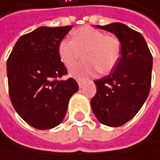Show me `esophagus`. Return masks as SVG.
<instances>
[{
    "instance_id": "1",
    "label": "esophagus",
    "mask_w": 160,
    "mask_h": 160,
    "mask_svg": "<svg viewBox=\"0 0 160 160\" xmlns=\"http://www.w3.org/2000/svg\"><path fill=\"white\" fill-rule=\"evenodd\" d=\"M78 86H79V88H82V87L84 86V82H82V81H78Z\"/></svg>"
}]
</instances>
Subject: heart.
<instances>
[{
	"mask_svg": "<svg viewBox=\"0 0 160 160\" xmlns=\"http://www.w3.org/2000/svg\"><path fill=\"white\" fill-rule=\"evenodd\" d=\"M58 54L67 68H71L84 54L85 61L70 69V75L87 79L98 71L102 74L112 71L120 61L122 47L117 38L92 27H82L72 32V39L60 41Z\"/></svg>",
	"mask_w": 160,
	"mask_h": 160,
	"instance_id": "heart-1",
	"label": "heart"
}]
</instances>
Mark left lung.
I'll list each match as a JSON object with an SVG mask.
<instances>
[{"mask_svg": "<svg viewBox=\"0 0 160 160\" xmlns=\"http://www.w3.org/2000/svg\"><path fill=\"white\" fill-rule=\"evenodd\" d=\"M97 28L118 38L122 56L107 76L94 81L97 93L91 106L101 123L121 127L135 116L149 96L152 57L142 34L127 25L112 23Z\"/></svg>", "mask_w": 160, "mask_h": 160, "instance_id": "left-lung-1", "label": "left lung"}]
</instances>
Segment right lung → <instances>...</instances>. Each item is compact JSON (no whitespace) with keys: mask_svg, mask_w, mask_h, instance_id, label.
Returning <instances> with one entry per match:
<instances>
[{"mask_svg":"<svg viewBox=\"0 0 160 160\" xmlns=\"http://www.w3.org/2000/svg\"><path fill=\"white\" fill-rule=\"evenodd\" d=\"M72 26L39 27L22 36L7 62L11 103L31 127L49 129L62 122L68 101L78 91L73 78L58 80L68 73L58 46Z\"/></svg>","mask_w":160,"mask_h":160,"instance_id":"right-lung-1","label":"right lung"}]
</instances>
